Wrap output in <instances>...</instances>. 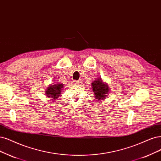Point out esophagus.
Segmentation results:
<instances>
[{
  "mask_svg": "<svg viewBox=\"0 0 161 161\" xmlns=\"http://www.w3.org/2000/svg\"><path fill=\"white\" fill-rule=\"evenodd\" d=\"M74 84H75V85H77V86H79V85H80L81 84V81H80V80H78V81H74Z\"/></svg>",
  "mask_w": 161,
  "mask_h": 161,
  "instance_id": "1",
  "label": "esophagus"
}]
</instances>
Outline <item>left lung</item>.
<instances>
[{"label":"left lung","mask_w":161,"mask_h":161,"mask_svg":"<svg viewBox=\"0 0 161 161\" xmlns=\"http://www.w3.org/2000/svg\"><path fill=\"white\" fill-rule=\"evenodd\" d=\"M92 86L94 94L93 96L99 102H102V100L105 99L109 96V86L107 83L104 82L102 78H100V77H98L97 79L95 80L92 82Z\"/></svg>","instance_id":"obj_1"}]
</instances>
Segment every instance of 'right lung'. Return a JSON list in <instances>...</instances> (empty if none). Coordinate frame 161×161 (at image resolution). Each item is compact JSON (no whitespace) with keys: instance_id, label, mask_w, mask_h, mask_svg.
Instances as JSON below:
<instances>
[{"instance_id":"1","label":"right lung","mask_w":161,"mask_h":161,"mask_svg":"<svg viewBox=\"0 0 161 161\" xmlns=\"http://www.w3.org/2000/svg\"><path fill=\"white\" fill-rule=\"evenodd\" d=\"M64 86V84H62V83L58 82L50 84V86L46 89V96L47 97L53 99V100L57 99L60 96L61 92Z\"/></svg>"}]
</instances>
